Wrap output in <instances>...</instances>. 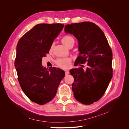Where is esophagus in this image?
Returning a JSON list of instances; mask_svg holds the SVG:
<instances>
[{
  "label": "esophagus",
  "instance_id": "1",
  "mask_svg": "<svg viewBox=\"0 0 129 129\" xmlns=\"http://www.w3.org/2000/svg\"><path fill=\"white\" fill-rule=\"evenodd\" d=\"M65 75H69V74H70V72H69V71L66 70V71H65Z\"/></svg>",
  "mask_w": 129,
  "mask_h": 129
}]
</instances>
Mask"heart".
I'll list each match as a JSON object with an SVG mask.
<instances>
[{
  "mask_svg": "<svg viewBox=\"0 0 129 129\" xmlns=\"http://www.w3.org/2000/svg\"><path fill=\"white\" fill-rule=\"evenodd\" d=\"M61 41H62L64 45H65L67 47H69L70 45L74 43V39L70 36L66 35L62 38V40H61ZM53 47L54 44H52L50 47V52H52L53 50ZM56 64L61 69H67L69 68L71 65V60L70 59L67 58H58L56 60Z\"/></svg>",
  "mask_w": 129,
  "mask_h": 129,
  "instance_id": "heart-1",
  "label": "heart"
}]
</instances>
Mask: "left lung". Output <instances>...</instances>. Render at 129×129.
<instances>
[{
  "instance_id": "8db88e82",
  "label": "left lung",
  "mask_w": 129,
  "mask_h": 129,
  "mask_svg": "<svg viewBox=\"0 0 129 129\" xmlns=\"http://www.w3.org/2000/svg\"><path fill=\"white\" fill-rule=\"evenodd\" d=\"M65 31L78 41L79 55L75 65L87 62V67L72 69L74 78L72 90L75 99L84 105L98 101L106 92L112 77V53L104 32L91 22L72 23L65 26Z\"/></svg>"
}]
</instances>
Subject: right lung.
Wrapping results in <instances>:
<instances>
[{
  "label": "right lung",
  "mask_w": 129,
  "mask_h": 129,
  "mask_svg": "<svg viewBox=\"0 0 129 129\" xmlns=\"http://www.w3.org/2000/svg\"><path fill=\"white\" fill-rule=\"evenodd\" d=\"M60 23L36 25L20 39L17 45L15 66L22 91L33 102L40 105L55 96L65 72L56 67L46 69L42 58L46 56L54 40L64 28Z\"/></svg>",
  "instance_id": "add662e5"
}]
</instances>
